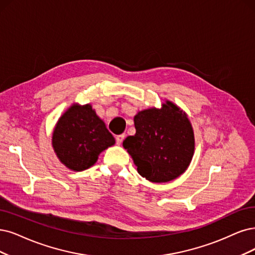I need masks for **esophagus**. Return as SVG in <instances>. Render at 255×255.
Masks as SVG:
<instances>
[{
	"label": "esophagus",
	"instance_id": "34e87169",
	"mask_svg": "<svg viewBox=\"0 0 255 255\" xmlns=\"http://www.w3.org/2000/svg\"><path fill=\"white\" fill-rule=\"evenodd\" d=\"M125 138V134H119L116 136V142L118 145H121L123 143V139Z\"/></svg>",
	"mask_w": 255,
	"mask_h": 255
}]
</instances>
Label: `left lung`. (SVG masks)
Instances as JSON below:
<instances>
[{"label": "left lung", "instance_id": "obj_1", "mask_svg": "<svg viewBox=\"0 0 255 255\" xmlns=\"http://www.w3.org/2000/svg\"><path fill=\"white\" fill-rule=\"evenodd\" d=\"M136 132L123 142L137 172L153 183L170 182L185 172L194 152L193 130L186 113L167 101L134 117Z\"/></svg>", "mask_w": 255, "mask_h": 255}]
</instances>
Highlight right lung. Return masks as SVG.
Instances as JSON below:
<instances>
[{"label": "right lung", "mask_w": 255, "mask_h": 255, "mask_svg": "<svg viewBox=\"0 0 255 255\" xmlns=\"http://www.w3.org/2000/svg\"><path fill=\"white\" fill-rule=\"evenodd\" d=\"M116 143L90 105H73L59 120L52 146L60 161L71 170L82 171L97 162L99 154Z\"/></svg>", "instance_id": "1"}]
</instances>
